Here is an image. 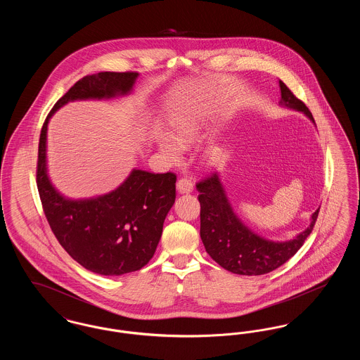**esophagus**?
I'll use <instances>...</instances> for the list:
<instances>
[{
  "label": "esophagus",
  "instance_id": "esophagus-1",
  "mask_svg": "<svg viewBox=\"0 0 360 360\" xmlns=\"http://www.w3.org/2000/svg\"><path fill=\"white\" fill-rule=\"evenodd\" d=\"M176 190L179 194H188L193 191V184L188 178H181L176 182Z\"/></svg>",
  "mask_w": 360,
  "mask_h": 360
}]
</instances>
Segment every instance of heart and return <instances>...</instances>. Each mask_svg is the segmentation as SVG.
<instances>
[{
	"label": "heart",
	"instance_id": "b5f03b06",
	"mask_svg": "<svg viewBox=\"0 0 360 360\" xmlns=\"http://www.w3.org/2000/svg\"><path fill=\"white\" fill-rule=\"evenodd\" d=\"M202 135V125L197 116L185 113L175 117L172 122V134L166 131H158L155 141L162 154L170 160H178L184 153V146L194 143ZM221 150L219 147H209L204 154L209 166H214L221 160Z\"/></svg>",
	"mask_w": 360,
	"mask_h": 360
}]
</instances>
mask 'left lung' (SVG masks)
I'll list each match as a JSON object with an SVG mask.
<instances>
[{
  "mask_svg": "<svg viewBox=\"0 0 360 360\" xmlns=\"http://www.w3.org/2000/svg\"><path fill=\"white\" fill-rule=\"evenodd\" d=\"M279 105L304 113L314 124L307 105L279 81ZM201 204L200 235L206 252L223 269L239 275H263L286 263L302 247L310 235L320 207L310 216L308 228L290 240L264 239L240 220L226 195L220 175L216 172L197 184Z\"/></svg>",
  "mask_w": 360,
  "mask_h": 360,
  "instance_id": "8db88e82",
  "label": "left lung"
}]
</instances>
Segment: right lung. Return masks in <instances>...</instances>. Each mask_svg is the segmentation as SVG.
Masks as SVG:
<instances>
[{"label": "right lung", "mask_w": 360, "mask_h": 360, "mask_svg": "<svg viewBox=\"0 0 360 360\" xmlns=\"http://www.w3.org/2000/svg\"><path fill=\"white\" fill-rule=\"evenodd\" d=\"M137 77V72L110 71L86 75L55 103L39 140L36 179L46 217L70 257L96 274L132 273L151 260L175 202L176 176L134 169L119 188L106 194L79 200L65 197L49 175V122L66 103L131 94Z\"/></svg>", "instance_id": "obj_1"}]
</instances>
